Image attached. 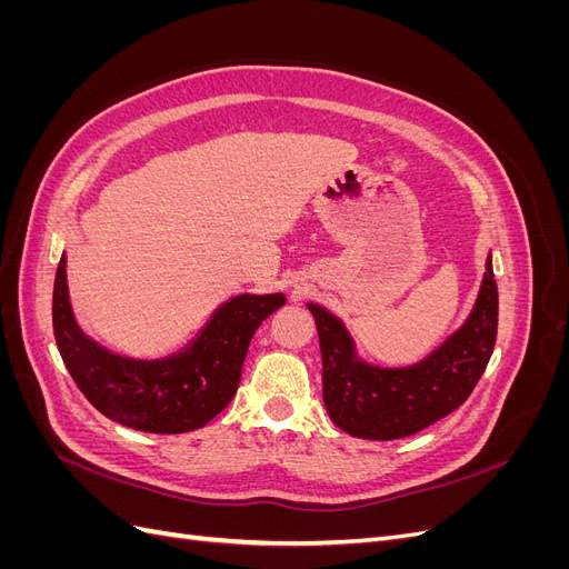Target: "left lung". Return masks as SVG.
Masks as SVG:
<instances>
[{
  "label": "left lung",
  "instance_id": "left-lung-1",
  "mask_svg": "<svg viewBox=\"0 0 569 569\" xmlns=\"http://www.w3.org/2000/svg\"><path fill=\"white\" fill-rule=\"evenodd\" d=\"M308 311L318 325L322 401L332 422L358 439H403L462 406L489 363L498 327L491 256L470 318L416 366L366 363L339 318L318 303H308Z\"/></svg>",
  "mask_w": 569,
  "mask_h": 569
}]
</instances>
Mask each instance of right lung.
<instances>
[{
    "label": "right lung",
    "instance_id": "add662e5",
    "mask_svg": "<svg viewBox=\"0 0 569 569\" xmlns=\"http://www.w3.org/2000/svg\"><path fill=\"white\" fill-rule=\"evenodd\" d=\"M284 301V295H239L218 306L182 351L153 360L128 358L99 347L78 327L61 256L51 320L68 372L99 412L140 432L182 435L232 401L253 332Z\"/></svg>",
    "mask_w": 569,
    "mask_h": 569
}]
</instances>
